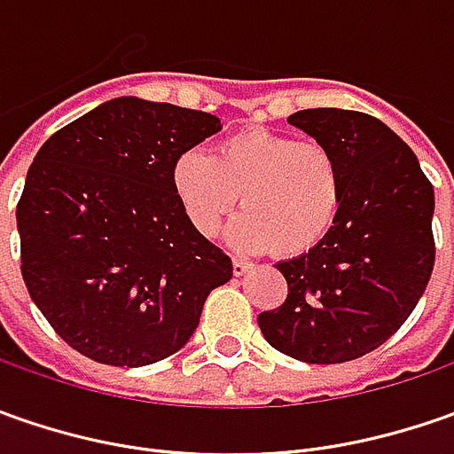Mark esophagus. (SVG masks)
Returning a JSON list of instances; mask_svg holds the SVG:
<instances>
[{
  "mask_svg": "<svg viewBox=\"0 0 454 454\" xmlns=\"http://www.w3.org/2000/svg\"><path fill=\"white\" fill-rule=\"evenodd\" d=\"M253 270V265L250 262H245V260H232V272H235V278H242L245 272Z\"/></svg>",
  "mask_w": 454,
  "mask_h": 454,
  "instance_id": "1",
  "label": "esophagus"
}]
</instances>
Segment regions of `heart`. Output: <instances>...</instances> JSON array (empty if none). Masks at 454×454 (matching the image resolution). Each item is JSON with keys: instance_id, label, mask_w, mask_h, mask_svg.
Instances as JSON below:
<instances>
[{"instance_id": "b5f03b06", "label": "heart", "mask_w": 454, "mask_h": 454, "mask_svg": "<svg viewBox=\"0 0 454 454\" xmlns=\"http://www.w3.org/2000/svg\"><path fill=\"white\" fill-rule=\"evenodd\" d=\"M171 192L200 235H215L237 201L242 212L227 227L232 247L298 257L333 227L343 179L333 151L318 141L245 129L222 138L212 156L200 149L179 153Z\"/></svg>"}]
</instances>
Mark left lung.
Masks as SVG:
<instances>
[{"label": "left lung", "mask_w": 454, "mask_h": 454, "mask_svg": "<svg viewBox=\"0 0 454 454\" xmlns=\"http://www.w3.org/2000/svg\"><path fill=\"white\" fill-rule=\"evenodd\" d=\"M288 123L333 151L343 200L313 250L275 265L288 298L257 323L286 356L343 364L396 333L427 288L434 189L414 151L374 115L308 108Z\"/></svg>", "instance_id": "8db88e82"}]
</instances>
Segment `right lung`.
<instances>
[{
	"label": "right lung",
	"instance_id": "add662e5",
	"mask_svg": "<svg viewBox=\"0 0 454 454\" xmlns=\"http://www.w3.org/2000/svg\"><path fill=\"white\" fill-rule=\"evenodd\" d=\"M217 131V115L123 96L37 151L17 204L22 278L82 356L146 366L176 354L232 278L171 192L174 159Z\"/></svg>",
	"mask_w": 454,
	"mask_h": 454
}]
</instances>
